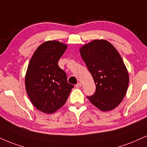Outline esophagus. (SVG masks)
Segmentation results:
<instances>
[{
  "instance_id": "1",
  "label": "esophagus",
  "mask_w": 147,
  "mask_h": 147,
  "mask_svg": "<svg viewBox=\"0 0 147 147\" xmlns=\"http://www.w3.org/2000/svg\"><path fill=\"white\" fill-rule=\"evenodd\" d=\"M75 86L76 88H80V87H81V86H82V84H81V83H78L77 84H76Z\"/></svg>"
}]
</instances>
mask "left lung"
Returning <instances> with one entry per match:
<instances>
[{
    "mask_svg": "<svg viewBox=\"0 0 147 147\" xmlns=\"http://www.w3.org/2000/svg\"><path fill=\"white\" fill-rule=\"evenodd\" d=\"M95 83L94 95L87 97L101 111L113 110L123 101L129 84V74L116 48L108 41L96 39L80 49Z\"/></svg>",
    "mask_w": 147,
    "mask_h": 147,
    "instance_id": "left-lung-1",
    "label": "left lung"
}]
</instances>
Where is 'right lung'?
<instances>
[{
	"label": "right lung",
	"instance_id": "obj_1",
	"mask_svg": "<svg viewBox=\"0 0 147 147\" xmlns=\"http://www.w3.org/2000/svg\"><path fill=\"white\" fill-rule=\"evenodd\" d=\"M67 48L58 41H46L38 47L28 64L26 93L33 106L44 113L52 114L61 108L74 88L58 65Z\"/></svg>",
	"mask_w": 147,
	"mask_h": 147
}]
</instances>
